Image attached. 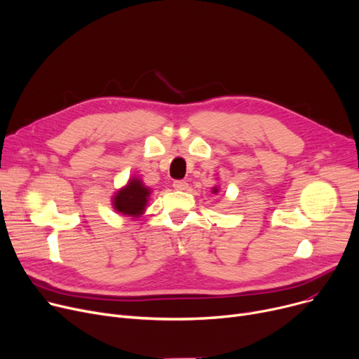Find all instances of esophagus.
I'll use <instances>...</instances> for the list:
<instances>
[{
	"label": "esophagus",
	"mask_w": 359,
	"mask_h": 359,
	"mask_svg": "<svg viewBox=\"0 0 359 359\" xmlns=\"http://www.w3.org/2000/svg\"><path fill=\"white\" fill-rule=\"evenodd\" d=\"M174 188L178 189V191H185V189L188 188V182L187 181H182V180H177L174 181Z\"/></svg>",
	"instance_id": "34e87169"
}]
</instances>
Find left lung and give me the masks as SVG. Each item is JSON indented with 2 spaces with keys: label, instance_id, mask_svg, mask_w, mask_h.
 Segmentation results:
<instances>
[{
  "label": "left lung",
  "instance_id": "1",
  "mask_svg": "<svg viewBox=\"0 0 359 359\" xmlns=\"http://www.w3.org/2000/svg\"><path fill=\"white\" fill-rule=\"evenodd\" d=\"M219 191V189L217 188H213V193H217Z\"/></svg>",
  "mask_w": 359,
  "mask_h": 359
}]
</instances>
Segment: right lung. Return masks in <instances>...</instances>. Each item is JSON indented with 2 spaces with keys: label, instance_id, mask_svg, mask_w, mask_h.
I'll return each instance as SVG.
<instances>
[{
  "label": "right lung",
  "instance_id": "right-lung-1",
  "mask_svg": "<svg viewBox=\"0 0 359 359\" xmlns=\"http://www.w3.org/2000/svg\"><path fill=\"white\" fill-rule=\"evenodd\" d=\"M149 194L151 188H147L139 178H132L113 197L114 210L124 216L139 217L144 212Z\"/></svg>",
  "mask_w": 359,
  "mask_h": 359
}]
</instances>
